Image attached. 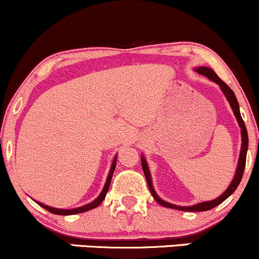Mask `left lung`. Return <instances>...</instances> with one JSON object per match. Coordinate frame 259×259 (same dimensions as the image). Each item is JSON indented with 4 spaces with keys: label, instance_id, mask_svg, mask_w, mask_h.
I'll return each instance as SVG.
<instances>
[{
    "label": "left lung",
    "instance_id": "left-lung-1",
    "mask_svg": "<svg viewBox=\"0 0 259 259\" xmlns=\"http://www.w3.org/2000/svg\"><path fill=\"white\" fill-rule=\"evenodd\" d=\"M195 72H197L201 75L207 76L210 81L215 82V84L219 85L221 90L224 96L227 97L229 105H230L231 109H233L235 118H236L237 123H239L240 129H241V150H240V156H239V162H237V167H236V171H235V175L231 180L230 185L228 186V189L225 190L223 194L219 196V197L214 198L212 201H204V202H200V203L194 204V206H177V204L173 203H169V202L162 200L158 195L156 194L154 191L153 185H152V179H151V173H150V169H148L146 158H145L144 154H141V165H142V170H144L145 177H146L147 180V185L148 189H150L151 194H152L153 198L158 202L159 204H162L163 207H167V208H173V209H179V210H184V212H204V210H209L212 208H214L221 204L222 202H224L230 195H233V192L235 190L237 189L239 186L240 181L242 179V174H243V169H245L246 165V154H247V150H248V135H247V130H246L245 123H243L242 117H241V113H240V107H239V102H237L236 96H235L234 91L231 90L229 86L225 84L223 80L219 78L218 75L214 73V70L209 67H197L195 68Z\"/></svg>",
    "mask_w": 259,
    "mask_h": 259
}]
</instances>
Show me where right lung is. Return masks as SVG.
I'll list each match as a JSON object with an SVG mask.
<instances>
[{
  "label": "right lung",
  "instance_id": "1",
  "mask_svg": "<svg viewBox=\"0 0 259 259\" xmlns=\"http://www.w3.org/2000/svg\"><path fill=\"white\" fill-rule=\"evenodd\" d=\"M117 156L118 154H115L114 158H113V162L111 164V169H109V173H108V177H107V180H106V184L105 186H103L102 191H101V194L97 196V198H95L94 201L90 202V203L85 204V206H81V207H78V208H73V209H61V208H55V207H51V206H46V204L41 203V202H37L35 201L38 206H41L42 208H45L46 210H49V212L53 213V214H59V215H72V214H78V213H82V212H88V210L90 209H94V208H96L97 206H100L101 203H102V201L105 200L107 192H108V189H109V185H111V180H112V175L114 173V169H115V164H117Z\"/></svg>",
  "mask_w": 259,
  "mask_h": 259
}]
</instances>
